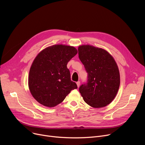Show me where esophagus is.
Instances as JSON below:
<instances>
[{
	"instance_id": "34e87169",
	"label": "esophagus",
	"mask_w": 145,
	"mask_h": 145,
	"mask_svg": "<svg viewBox=\"0 0 145 145\" xmlns=\"http://www.w3.org/2000/svg\"><path fill=\"white\" fill-rule=\"evenodd\" d=\"M76 84H77V87L78 88V87H80V81H78V82H76Z\"/></svg>"
}]
</instances>
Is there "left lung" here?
Instances as JSON below:
<instances>
[{
    "label": "left lung",
    "mask_w": 145,
    "mask_h": 145,
    "mask_svg": "<svg viewBox=\"0 0 145 145\" xmlns=\"http://www.w3.org/2000/svg\"><path fill=\"white\" fill-rule=\"evenodd\" d=\"M78 57L88 73V82L79 88L84 101L93 108L107 106L115 99L120 73L114 57L106 50L89 45L78 46Z\"/></svg>",
    "instance_id": "8db88e82"
}]
</instances>
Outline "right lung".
I'll use <instances>...</instances> for the list:
<instances>
[{
	"instance_id": "right-lung-1",
	"label": "right lung",
	"mask_w": 145,
	"mask_h": 145,
	"mask_svg": "<svg viewBox=\"0 0 145 145\" xmlns=\"http://www.w3.org/2000/svg\"><path fill=\"white\" fill-rule=\"evenodd\" d=\"M77 53L73 46L58 44L46 48L35 57L30 69L28 85L33 97L40 105L54 107L77 88L67 66Z\"/></svg>"
}]
</instances>
